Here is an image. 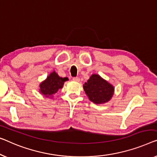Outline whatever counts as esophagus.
I'll list each match as a JSON object with an SVG mask.
<instances>
[{
    "mask_svg": "<svg viewBox=\"0 0 157 157\" xmlns=\"http://www.w3.org/2000/svg\"><path fill=\"white\" fill-rule=\"evenodd\" d=\"M72 80L75 81V82H79V78H78V77H75V78H72Z\"/></svg>",
    "mask_w": 157,
    "mask_h": 157,
    "instance_id": "1",
    "label": "esophagus"
}]
</instances>
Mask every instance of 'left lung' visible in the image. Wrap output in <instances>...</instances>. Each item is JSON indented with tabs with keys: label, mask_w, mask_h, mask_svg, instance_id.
<instances>
[{
	"label": "left lung",
	"mask_w": 157,
	"mask_h": 157,
	"mask_svg": "<svg viewBox=\"0 0 157 157\" xmlns=\"http://www.w3.org/2000/svg\"><path fill=\"white\" fill-rule=\"evenodd\" d=\"M83 88L89 99L96 104L108 102L114 92L113 86L97 74L90 77Z\"/></svg>",
	"instance_id": "obj_1"
}]
</instances>
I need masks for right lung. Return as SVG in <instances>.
<instances>
[{
    "instance_id": "add662e5",
    "label": "right lung",
    "mask_w": 157,
    "mask_h": 157,
    "mask_svg": "<svg viewBox=\"0 0 157 157\" xmlns=\"http://www.w3.org/2000/svg\"><path fill=\"white\" fill-rule=\"evenodd\" d=\"M67 80H68L67 78H60L55 71H53L39 85V92L46 97H52V95L57 92L58 90L63 88L64 82Z\"/></svg>"
}]
</instances>
